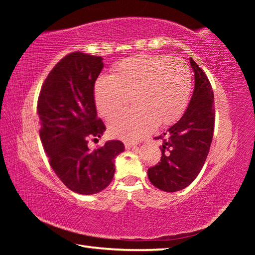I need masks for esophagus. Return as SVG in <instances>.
<instances>
[{"label": "esophagus", "instance_id": "esophagus-1", "mask_svg": "<svg viewBox=\"0 0 255 255\" xmlns=\"http://www.w3.org/2000/svg\"><path fill=\"white\" fill-rule=\"evenodd\" d=\"M125 147H126V149H130L131 147H133V144L128 143V141H126V143H125Z\"/></svg>", "mask_w": 255, "mask_h": 255}]
</instances>
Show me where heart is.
Segmentation results:
<instances>
[{
    "mask_svg": "<svg viewBox=\"0 0 255 255\" xmlns=\"http://www.w3.org/2000/svg\"><path fill=\"white\" fill-rule=\"evenodd\" d=\"M191 91V72L182 60L141 55L120 60L111 77H99L94 97L99 112L109 117L133 96L136 106L112 116L108 130L115 138L136 141L156 125L175 123L187 108Z\"/></svg>",
    "mask_w": 255,
    "mask_h": 255,
    "instance_id": "1",
    "label": "heart"
}]
</instances>
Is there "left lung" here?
Masks as SVG:
<instances>
[{"mask_svg":"<svg viewBox=\"0 0 255 255\" xmlns=\"http://www.w3.org/2000/svg\"><path fill=\"white\" fill-rule=\"evenodd\" d=\"M195 72V90L187 110L178 122L155 137L162 139L161 162L149 167L148 179L166 192L187 188L195 181L206 162L214 136V92L204 71L190 58Z\"/></svg>","mask_w":255,"mask_h":255,"instance_id":"obj_1","label":"left lung"}]
</instances>
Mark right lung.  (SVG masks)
<instances>
[{"label": "right lung", "mask_w": 255, "mask_h": 255, "mask_svg": "<svg viewBox=\"0 0 255 255\" xmlns=\"http://www.w3.org/2000/svg\"><path fill=\"white\" fill-rule=\"evenodd\" d=\"M102 60L81 51L68 54L51 70L38 98L39 135L51 169L80 195L106 189L114 179L115 158L125 150L120 140H108L94 150L88 147L90 138L98 139L106 131L94 100Z\"/></svg>", "instance_id": "right-lung-1"}]
</instances>
